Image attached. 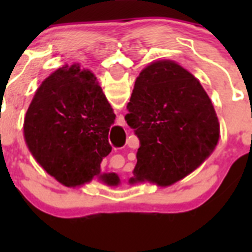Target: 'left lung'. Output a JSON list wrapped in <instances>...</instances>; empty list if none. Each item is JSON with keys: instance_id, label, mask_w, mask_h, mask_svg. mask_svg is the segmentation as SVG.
<instances>
[{"instance_id": "left-lung-1", "label": "left lung", "mask_w": 252, "mask_h": 252, "mask_svg": "<svg viewBox=\"0 0 252 252\" xmlns=\"http://www.w3.org/2000/svg\"><path fill=\"white\" fill-rule=\"evenodd\" d=\"M125 120L140 141L135 178L170 186L216 148L220 124L197 78L174 62L146 66L135 82Z\"/></svg>"}]
</instances>
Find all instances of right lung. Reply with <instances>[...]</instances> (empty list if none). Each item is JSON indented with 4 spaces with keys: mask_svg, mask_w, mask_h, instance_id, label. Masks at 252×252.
I'll return each instance as SVG.
<instances>
[{
    "mask_svg": "<svg viewBox=\"0 0 252 252\" xmlns=\"http://www.w3.org/2000/svg\"><path fill=\"white\" fill-rule=\"evenodd\" d=\"M106 95L93 73L77 65L58 69L35 93L25 116L28 146L49 174L65 186L98 175L111 153L108 132L115 124ZM115 186L117 175H101Z\"/></svg>",
    "mask_w": 252,
    "mask_h": 252,
    "instance_id": "1",
    "label": "right lung"
}]
</instances>
